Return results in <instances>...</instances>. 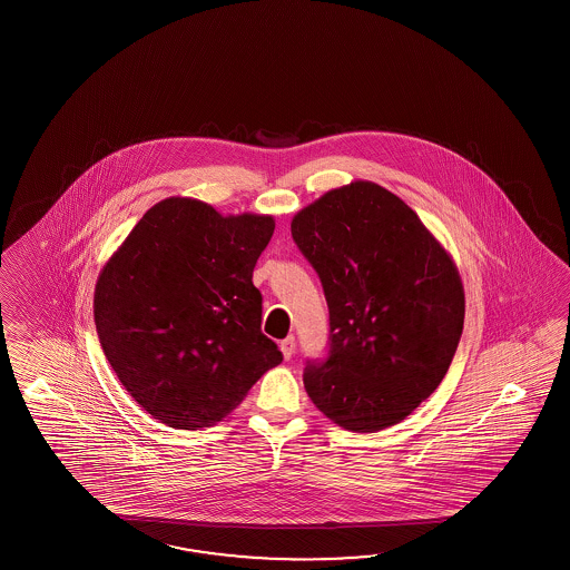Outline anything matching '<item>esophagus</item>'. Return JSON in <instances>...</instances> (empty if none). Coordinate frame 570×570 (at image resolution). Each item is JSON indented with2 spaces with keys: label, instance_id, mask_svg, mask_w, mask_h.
Wrapping results in <instances>:
<instances>
[{
  "label": "esophagus",
  "instance_id": "34e87169",
  "mask_svg": "<svg viewBox=\"0 0 570 570\" xmlns=\"http://www.w3.org/2000/svg\"><path fill=\"white\" fill-rule=\"evenodd\" d=\"M295 344H297V340L295 336H287L285 340H281V352H283V356L289 361L291 356H293V352H295Z\"/></svg>",
  "mask_w": 570,
  "mask_h": 570
}]
</instances>
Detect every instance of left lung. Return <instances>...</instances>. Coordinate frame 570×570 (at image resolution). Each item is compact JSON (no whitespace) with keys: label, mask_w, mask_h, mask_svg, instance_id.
<instances>
[{"label":"left lung","mask_w":570,"mask_h":570,"mask_svg":"<svg viewBox=\"0 0 570 570\" xmlns=\"http://www.w3.org/2000/svg\"><path fill=\"white\" fill-rule=\"evenodd\" d=\"M322 281L326 358L303 385L334 424L371 434L397 424L449 371L464 324L461 277L412 207L368 181L322 195L291 222Z\"/></svg>","instance_id":"obj_1"}]
</instances>
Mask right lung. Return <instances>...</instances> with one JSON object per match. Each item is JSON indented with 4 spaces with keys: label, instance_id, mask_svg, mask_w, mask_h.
Instances as JSON below:
<instances>
[{
    "label": "right lung",
    "instance_id": "1",
    "mask_svg": "<svg viewBox=\"0 0 570 570\" xmlns=\"http://www.w3.org/2000/svg\"><path fill=\"white\" fill-rule=\"evenodd\" d=\"M273 230L271 216L224 218L204 202L170 197L146 212L101 271L99 344L158 422L207 428L283 361L261 330L263 295L253 285Z\"/></svg>",
    "mask_w": 570,
    "mask_h": 570
}]
</instances>
